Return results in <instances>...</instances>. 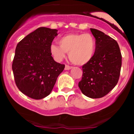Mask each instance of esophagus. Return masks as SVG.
Returning <instances> with one entry per match:
<instances>
[{
	"label": "esophagus",
	"instance_id": "obj_1",
	"mask_svg": "<svg viewBox=\"0 0 134 134\" xmlns=\"http://www.w3.org/2000/svg\"><path fill=\"white\" fill-rule=\"evenodd\" d=\"M72 68V66H69L68 65H65V70H70V69H71Z\"/></svg>",
	"mask_w": 134,
	"mask_h": 134
}]
</instances>
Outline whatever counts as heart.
Listing matches in <instances>:
<instances>
[{
	"label": "heart",
	"instance_id": "1",
	"mask_svg": "<svg viewBox=\"0 0 134 134\" xmlns=\"http://www.w3.org/2000/svg\"><path fill=\"white\" fill-rule=\"evenodd\" d=\"M59 46L52 44L50 53L55 60L60 62L69 53V58L74 64L85 65L90 62L96 50L95 39L90 33H70L58 41Z\"/></svg>",
	"mask_w": 134,
	"mask_h": 134
}]
</instances>
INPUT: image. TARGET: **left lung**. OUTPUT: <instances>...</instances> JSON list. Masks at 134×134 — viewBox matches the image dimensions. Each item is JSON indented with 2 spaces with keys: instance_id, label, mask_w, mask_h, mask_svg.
I'll use <instances>...</instances> for the list:
<instances>
[{
  "instance_id": "1",
  "label": "left lung",
  "mask_w": 134,
  "mask_h": 134,
  "mask_svg": "<svg viewBox=\"0 0 134 134\" xmlns=\"http://www.w3.org/2000/svg\"><path fill=\"white\" fill-rule=\"evenodd\" d=\"M96 39V50L91 60L82 65L81 92L91 98H102L118 83L120 74L121 54L118 43L102 31L91 28Z\"/></svg>"
}]
</instances>
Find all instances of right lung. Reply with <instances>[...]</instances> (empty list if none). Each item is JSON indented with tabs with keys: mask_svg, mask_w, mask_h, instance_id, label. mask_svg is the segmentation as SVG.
Here are the masks:
<instances>
[{
	"mask_svg": "<svg viewBox=\"0 0 134 134\" xmlns=\"http://www.w3.org/2000/svg\"><path fill=\"white\" fill-rule=\"evenodd\" d=\"M55 29L40 27L17 44L12 69L16 84L21 92L32 99L50 94L64 64L55 62L50 46L57 34Z\"/></svg>",
	"mask_w": 134,
	"mask_h": 134,
	"instance_id": "add662e5",
	"label": "right lung"
}]
</instances>
